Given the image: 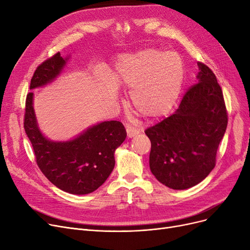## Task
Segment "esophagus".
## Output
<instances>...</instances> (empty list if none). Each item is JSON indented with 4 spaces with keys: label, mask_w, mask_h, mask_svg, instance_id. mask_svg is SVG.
<instances>
[{
    "label": "esophagus",
    "mask_w": 250,
    "mask_h": 250,
    "mask_svg": "<svg viewBox=\"0 0 250 250\" xmlns=\"http://www.w3.org/2000/svg\"><path fill=\"white\" fill-rule=\"evenodd\" d=\"M139 133H140V130L136 127H133V126H127L126 127V134H127L128 138H133V137L137 136Z\"/></svg>",
    "instance_id": "1"
}]
</instances>
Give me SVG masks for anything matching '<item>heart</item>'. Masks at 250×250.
I'll use <instances>...</instances> for the list:
<instances>
[{"mask_svg":"<svg viewBox=\"0 0 250 250\" xmlns=\"http://www.w3.org/2000/svg\"><path fill=\"white\" fill-rule=\"evenodd\" d=\"M113 82L130 90L133 107L147 120L166 115L176 102L185 79V64L175 51L146 48L117 60ZM108 97L117 98L116 88L109 87Z\"/></svg>","mask_w":250,"mask_h":250,"instance_id":"1","label":"heart"}]
</instances>
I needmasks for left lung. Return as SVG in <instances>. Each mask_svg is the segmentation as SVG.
Returning <instances> with one entry per match:
<instances>
[{
	"instance_id": "8db88e82",
	"label": "left lung",
	"mask_w": 250,
	"mask_h": 250,
	"mask_svg": "<svg viewBox=\"0 0 250 250\" xmlns=\"http://www.w3.org/2000/svg\"><path fill=\"white\" fill-rule=\"evenodd\" d=\"M198 65V83L187 90L178 109L145 130L151 141V172L173 189L192 188L212 171L228 124L215 74L203 62Z\"/></svg>"
}]
</instances>
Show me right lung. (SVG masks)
<instances>
[{"mask_svg":"<svg viewBox=\"0 0 250 250\" xmlns=\"http://www.w3.org/2000/svg\"><path fill=\"white\" fill-rule=\"evenodd\" d=\"M68 59L60 52L36 68L30 89L42 87L60 75ZM33 93L25 102L24 128L31 142L37 166L60 189L72 194H87L101 187L114 168V152L126 138L124 125L103 122L67 142L47 140L39 130L33 110Z\"/></svg>","mask_w":250,"mask_h":250,"instance_id":"add662e5","label":"right lung"}]
</instances>
